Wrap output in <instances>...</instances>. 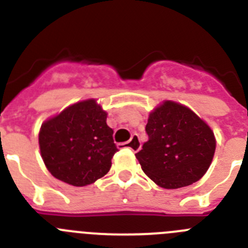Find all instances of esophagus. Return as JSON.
Returning a JSON list of instances; mask_svg holds the SVG:
<instances>
[{
    "label": "esophagus",
    "instance_id": "obj_1",
    "mask_svg": "<svg viewBox=\"0 0 248 248\" xmlns=\"http://www.w3.org/2000/svg\"><path fill=\"white\" fill-rule=\"evenodd\" d=\"M140 146H141V143H140L139 137H138L137 134L133 135V137L130 138V140H129V141H126V143L118 144V148H120V149H130L131 151L140 150Z\"/></svg>",
    "mask_w": 248,
    "mask_h": 248
}]
</instances>
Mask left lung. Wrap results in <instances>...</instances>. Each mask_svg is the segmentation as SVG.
<instances>
[{"label": "left lung", "mask_w": 248, "mask_h": 248, "mask_svg": "<svg viewBox=\"0 0 248 248\" xmlns=\"http://www.w3.org/2000/svg\"><path fill=\"white\" fill-rule=\"evenodd\" d=\"M149 140L135 154L143 171L165 189H179L200 180L215 154L210 126L189 108L164 102L149 115Z\"/></svg>", "instance_id": "1"}]
</instances>
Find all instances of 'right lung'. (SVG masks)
Instances as JSON below:
<instances>
[{
  "mask_svg": "<svg viewBox=\"0 0 248 248\" xmlns=\"http://www.w3.org/2000/svg\"><path fill=\"white\" fill-rule=\"evenodd\" d=\"M39 149L48 171L73 186L89 185L104 176L118 151L107 113L94 99L71 105L43 123Z\"/></svg>",
  "mask_w": 248,
  "mask_h": 248,
  "instance_id": "obj_1",
  "label": "right lung"
}]
</instances>
